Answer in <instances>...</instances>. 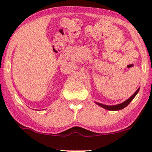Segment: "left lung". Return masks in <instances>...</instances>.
Wrapping results in <instances>:
<instances>
[{
	"label": "left lung",
	"mask_w": 152,
	"mask_h": 152,
	"mask_svg": "<svg viewBox=\"0 0 152 152\" xmlns=\"http://www.w3.org/2000/svg\"><path fill=\"white\" fill-rule=\"evenodd\" d=\"M139 88H138L137 90V91L134 93L133 95L132 96L130 97L129 99H127L126 101H125L124 102H123L122 104H118V105H115V106H106V105H104V104H99V103H96L97 104H98L99 106H102V108H104V109H107V110H110V111H118V110H121L122 109H124V108H125L126 106H127L129 104V103L132 102V100H133L134 97L136 96V95H137L138 92H139Z\"/></svg>",
	"instance_id": "obj_1"
}]
</instances>
